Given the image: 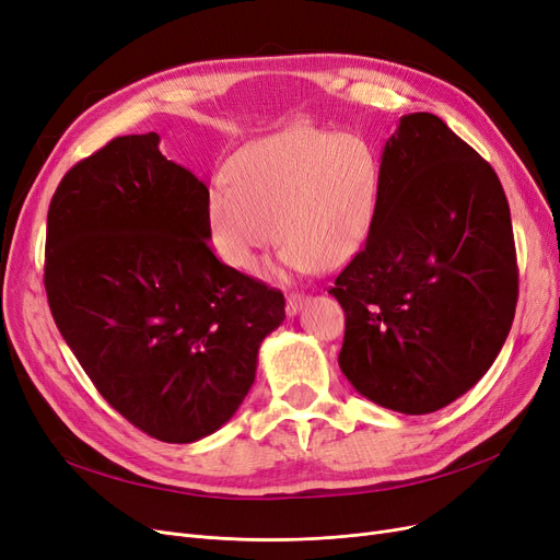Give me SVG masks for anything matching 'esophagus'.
Returning a JSON list of instances; mask_svg holds the SVG:
<instances>
[{
  "label": "esophagus",
  "instance_id": "esophagus-1",
  "mask_svg": "<svg viewBox=\"0 0 560 560\" xmlns=\"http://www.w3.org/2000/svg\"><path fill=\"white\" fill-rule=\"evenodd\" d=\"M307 301H311V299H307L305 294H289V296H287V305H284L287 315H289V317H296V315L303 311V307L307 305Z\"/></svg>",
  "mask_w": 560,
  "mask_h": 560
}]
</instances>
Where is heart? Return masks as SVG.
I'll use <instances>...</instances> for the list:
<instances>
[{
    "mask_svg": "<svg viewBox=\"0 0 560 560\" xmlns=\"http://www.w3.org/2000/svg\"><path fill=\"white\" fill-rule=\"evenodd\" d=\"M382 187V160L363 137L284 127L238 150L229 176L210 178L208 241L229 268L247 276L278 236L280 278L338 271L369 243Z\"/></svg>",
    "mask_w": 560,
    "mask_h": 560,
    "instance_id": "heart-1",
    "label": "heart"
}]
</instances>
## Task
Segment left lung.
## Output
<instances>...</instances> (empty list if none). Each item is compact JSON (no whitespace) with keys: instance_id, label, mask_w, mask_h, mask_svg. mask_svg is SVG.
<instances>
[{"instance_id":"8db88e82","label":"left lung","mask_w":560,"mask_h":560,"mask_svg":"<svg viewBox=\"0 0 560 560\" xmlns=\"http://www.w3.org/2000/svg\"><path fill=\"white\" fill-rule=\"evenodd\" d=\"M373 234L329 294L345 311L342 375L369 400L429 415L485 377L514 319L518 273L495 171L433 113L382 150Z\"/></svg>"}]
</instances>
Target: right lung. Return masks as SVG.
<instances>
[{
  "mask_svg": "<svg viewBox=\"0 0 560 560\" xmlns=\"http://www.w3.org/2000/svg\"><path fill=\"white\" fill-rule=\"evenodd\" d=\"M208 187L155 131L75 164L48 208L46 294L100 394L162 442H197L236 415L284 296L208 245Z\"/></svg>",
  "mask_w": 560,
  "mask_h": 560,
  "instance_id": "add662e5",
  "label": "right lung"
}]
</instances>
